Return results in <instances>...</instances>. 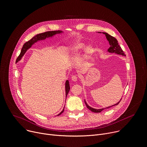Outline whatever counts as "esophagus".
I'll use <instances>...</instances> for the list:
<instances>
[{
    "instance_id": "34e87169",
    "label": "esophagus",
    "mask_w": 147,
    "mask_h": 147,
    "mask_svg": "<svg viewBox=\"0 0 147 147\" xmlns=\"http://www.w3.org/2000/svg\"><path fill=\"white\" fill-rule=\"evenodd\" d=\"M71 79H72L73 81H74V82H76V81L78 80V77L76 75H74V76H72Z\"/></svg>"
}]
</instances>
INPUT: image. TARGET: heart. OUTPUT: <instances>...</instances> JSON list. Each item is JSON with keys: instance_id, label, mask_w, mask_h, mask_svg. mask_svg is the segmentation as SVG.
<instances>
[{"instance_id": "obj_1", "label": "heart", "mask_w": 147, "mask_h": 147, "mask_svg": "<svg viewBox=\"0 0 147 147\" xmlns=\"http://www.w3.org/2000/svg\"><path fill=\"white\" fill-rule=\"evenodd\" d=\"M84 45L82 43H78L75 44V45H73L70 48V52L71 53V54L73 55H75V54H77L79 53L81 50H82L84 49ZM93 53V49L92 46H87L85 49V53H86V58L89 57Z\"/></svg>"}]
</instances>
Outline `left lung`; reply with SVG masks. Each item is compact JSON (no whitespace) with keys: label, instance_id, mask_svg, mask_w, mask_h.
<instances>
[{"label":"left lung","instance_id":"1","mask_svg":"<svg viewBox=\"0 0 147 147\" xmlns=\"http://www.w3.org/2000/svg\"><path fill=\"white\" fill-rule=\"evenodd\" d=\"M101 33V32H100ZM105 35V36L107 39V40L109 41V43L110 44V47L108 49V51L109 52V53H115L116 54H121V55H126L124 51L122 50V48L121 47V46L119 45L118 44V40H117V39L112 36L111 35H109L108 34L106 33V32H102ZM122 100V99H121ZM121 100L115 105H112V106H115V105H118V104L121 102ZM84 102H85V104L87 107V108L90 109L91 111L93 112H96V113H99V112H101L102 111H103L104 109H107V108H109L110 107H112V106H110V107H108L107 108H102V109H94L90 107H89V105H88L86 103V102L84 101Z\"/></svg>","mask_w":147,"mask_h":147}]
</instances>
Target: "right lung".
Returning a JSON list of instances; mask_svg holds the SVG:
<instances>
[{
  "instance_id": "add662e5",
  "label": "right lung",
  "mask_w": 147,
  "mask_h": 147,
  "mask_svg": "<svg viewBox=\"0 0 147 147\" xmlns=\"http://www.w3.org/2000/svg\"><path fill=\"white\" fill-rule=\"evenodd\" d=\"M62 31H47V32H43V33H42V34H38L36 35V36H35L34 37H33L31 40H29V41L26 42V43H24V45H23L22 46V48L21 49V53L19 55V56L17 57V60H16V62H18L19 60H21V58H22V57L23 56V55L25 54V53L26 52V51L29 49L30 48L32 45L35 43V42H36L38 40H42V39H46V38H48V37H50V36H53L55 34H60V33H61ZM70 90V87H69V82L68 80H67L66 81V83H65V92H66V96H67V94L69 92ZM64 109L63 110L62 112H61L59 114H58L57 116L58 115H60L63 112H64Z\"/></svg>"
}]
</instances>
